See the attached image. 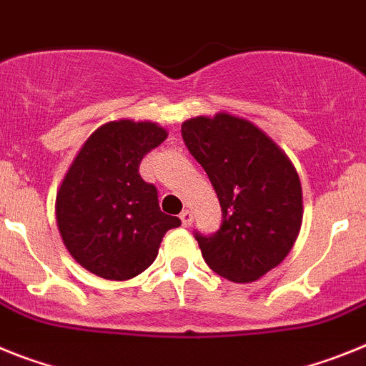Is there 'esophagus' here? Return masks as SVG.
<instances>
[{
	"label": "esophagus",
	"instance_id": "esophagus-1",
	"mask_svg": "<svg viewBox=\"0 0 366 366\" xmlns=\"http://www.w3.org/2000/svg\"><path fill=\"white\" fill-rule=\"evenodd\" d=\"M180 221H182L184 227H189L193 222V214L189 209H182V214H180Z\"/></svg>",
	"mask_w": 366,
	"mask_h": 366
}]
</instances>
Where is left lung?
<instances>
[{
	"label": "left lung",
	"instance_id": "left-lung-1",
	"mask_svg": "<svg viewBox=\"0 0 366 366\" xmlns=\"http://www.w3.org/2000/svg\"><path fill=\"white\" fill-rule=\"evenodd\" d=\"M182 138L222 212L215 234H195L202 258L230 282L262 278L284 262L300 232L304 208L295 165L262 129L227 112L187 119Z\"/></svg>",
	"mask_w": 366,
	"mask_h": 366
}]
</instances>
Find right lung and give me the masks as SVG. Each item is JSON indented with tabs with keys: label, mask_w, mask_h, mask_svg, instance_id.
Listing matches in <instances>:
<instances>
[{
	"label": "right lung",
	"mask_w": 366,
	"mask_h": 366,
	"mask_svg": "<svg viewBox=\"0 0 366 366\" xmlns=\"http://www.w3.org/2000/svg\"><path fill=\"white\" fill-rule=\"evenodd\" d=\"M165 138L167 130L151 122L104 123L69 165L56 193V224L86 271L134 278L157 259L165 232L180 227L160 209L157 187L139 177V162Z\"/></svg>",
	"instance_id": "right-lung-1"
}]
</instances>
